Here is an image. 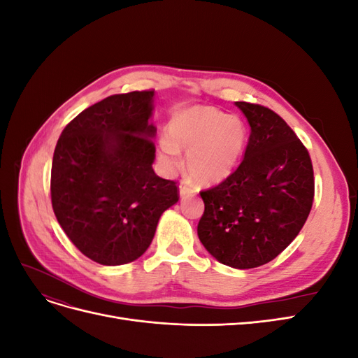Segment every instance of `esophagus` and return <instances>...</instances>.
Segmentation results:
<instances>
[{"instance_id": "esophagus-1", "label": "esophagus", "mask_w": 358, "mask_h": 358, "mask_svg": "<svg viewBox=\"0 0 358 358\" xmlns=\"http://www.w3.org/2000/svg\"><path fill=\"white\" fill-rule=\"evenodd\" d=\"M179 192H180L182 197H185V196H192V194H196L197 189L194 188L192 185H189L188 182H182L179 185Z\"/></svg>"}]
</instances>
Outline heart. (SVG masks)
<instances>
[{
	"mask_svg": "<svg viewBox=\"0 0 358 358\" xmlns=\"http://www.w3.org/2000/svg\"><path fill=\"white\" fill-rule=\"evenodd\" d=\"M248 140L245 122L215 107H192L171 117L159 158L167 170L180 167L179 150L188 154V169L199 182L225 179L239 162Z\"/></svg>",
	"mask_w": 358,
	"mask_h": 358,
	"instance_id": "obj_1",
	"label": "heart"
}]
</instances>
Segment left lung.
I'll use <instances>...</instances> for the list:
<instances>
[{
    "label": "left lung",
    "instance_id": "8db88e82",
    "mask_svg": "<svg viewBox=\"0 0 358 358\" xmlns=\"http://www.w3.org/2000/svg\"><path fill=\"white\" fill-rule=\"evenodd\" d=\"M236 106L251 125L245 157L218 185L200 191L197 233L220 263L252 268L296 239L312 209L315 180L308 149L282 117L262 104Z\"/></svg>",
    "mask_w": 358,
    "mask_h": 358
}]
</instances>
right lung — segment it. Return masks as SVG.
Here are the masks:
<instances>
[{
    "label": "right lung",
    "instance_id": "1",
    "mask_svg": "<svg viewBox=\"0 0 358 358\" xmlns=\"http://www.w3.org/2000/svg\"><path fill=\"white\" fill-rule=\"evenodd\" d=\"M152 99L149 90L95 103L62 129L53 152V212L71 243L103 266L143 255L159 216L179 200L178 182L152 169Z\"/></svg>",
    "mask_w": 358,
    "mask_h": 358
}]
</instances>
